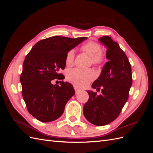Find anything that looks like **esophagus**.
Masks as SVG:
<instances>
[{
	"label": "esophagus",
	"mask_w": 153,
	"mask_h": 153,
	"mask_svg": "<svg viewBox=\"0 0 153 153\" xmlns=\"http://www.w3.org/2000/svg\"><path fill=\"white\" fill-rule=\"evenodd\" d=\"M74 89H75V90L76 93H78V92L80 91V90L78 89V88L77 87H76V86H74Z\"/></svg>",
	"instance_id": "obj_1"
}]
</instances>
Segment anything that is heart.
<instances>
[{"mask_svg":"<svg viewBox=\"0 0 153 153\" xmlns=\"http://www.w3.org/2000/svg\"><path fill=\"white\" fill-rule=\"evenodd\" d=\"M82 52L91 57V61L95 64L103 63L105 59L104 54L101 52V47L99 43L89 41L80 47ZM75 59V52L73 50H69L65 56V63L67 66L73 64ZM68 82L78 87H86L96 76L95 72L92 69H80L74 68L69 69L66 74Z\"/></svg>","mask_w":153,"mask_h":153,"instance_id":"b5f03b06","label":"heart"}]
</instances>
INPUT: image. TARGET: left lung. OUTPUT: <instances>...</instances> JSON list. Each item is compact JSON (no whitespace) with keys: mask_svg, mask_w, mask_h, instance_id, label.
I'll return each instance as SVG.
<instances>
[{"mask_svg":"<svg viewBox=\"0 0 153 153\" xmlns=\"http://www.w3.org/2000/svg\"><path fill=\"white\" fill-rule=\"evenodd\" d=\"M99 41L107 48L106 59L100 76L92 87L101 94L88 91L89 100L84 106V114L88 121L102 126L114 121L121 113L128 99L132 85L131 67L119 44L109 36Z\"/></svg>","mask_w":153,"mask_h":153,"instance_id":"1","label":"left lung"}]
</instances>
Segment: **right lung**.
<instances>
[{"instance_id": "add662e5", "label": "right lung", "mask_w": 153, "mask_h": 153, "mask_svg": "<svg viewBox=\"0 0 153 153\" xmlns=\"http://www.w3.org/2000/svg\"><path fill=\"white\" fill-rule=\"evenodd\" d=\"M85 39L87 37H50L36 43L25 57L20 76L22 96L28 112L39 121L51 122L61 117L75 94L69 83L62 81L60 85H53L52 81L65 78L59 70L65 68L66 53Z\"/></svg>"}]
</instances>
